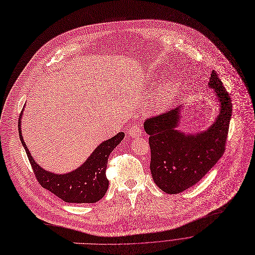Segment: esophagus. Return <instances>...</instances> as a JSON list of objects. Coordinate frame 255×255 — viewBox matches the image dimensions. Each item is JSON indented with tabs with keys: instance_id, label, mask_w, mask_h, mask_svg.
Wrapping results in <instances>:
<instances>
[{
	"instance_id": "34e87169",
	"label": "esophagus",
	"mask_w": 255,
	"mask_h": 255,
	"mask_svg": "<svg viewBox=\"0 0 255 255\" xmlns=\"http://www.w3.org/2000/svg\"><path fill=\"white\" fill-rule=\"evenodd\" d=\"M128 132H129V135L132 138H135V137H138V136H141L142 128L139 125H133V126L130 127Z\"/></svg>"
}]
</instances>
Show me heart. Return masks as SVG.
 Here are the masks:
<instances>
[{
  "label": "heart",
  "instance_id": "b5f03b06",
  "mask_svg": "<svg viewBox=\"0 0 255 255\" xmlns=\"http://www.w3.org/2000/svg\"><path fill=\"white\" fill-rule=\"evenodd\" d=\"M166 98H167V97H165V95H164V96H161V97H159V98L157 99L156 103H157V104H159V105H160V104H165V102H166Z\"/></svg>",
  "mask_w": 255,
  "mask_h": 255
}]
</instances>
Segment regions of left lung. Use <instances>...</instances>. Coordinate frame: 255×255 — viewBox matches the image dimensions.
I'll return each instance as SVG.
<instances>
[{
    "label": "left lung",
    "mask_w": 255,
    "mask_h": 255,
    "mask_svg": "<svg viewBox=\"0 0 255 255\" xmlns=\"http://www.w3.org/2000/svg\"><path fill=\"white\" fill-rule=\"evenodd\" d=\"M208 86L215 89L221 111L206 131L185 135L176 130L181 108L152 116L144 122L145 132L149 135L150 172L154 183L166 193L177 194L192 187L225 152L232 100L215 70Z\"/></svg>",
    "instance_id": "left-lung-1"
}]
</instances>
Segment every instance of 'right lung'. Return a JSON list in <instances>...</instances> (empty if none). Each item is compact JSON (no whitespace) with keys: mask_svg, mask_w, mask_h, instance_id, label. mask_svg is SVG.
<instances>
[{"mask_svg":"<svg viewBox=\"0 0 255 255\" xmlns=\"http://www.w3.org/2000/svg\"><path fill=\"white\" fill-rule=\"evenodd\" d=\"M20 126V121H18L19 138L41 187L48 189L65 202L71 203H95L105 196L109 187V180L106 176L108 158L113 149L122 141L125 136L123 132L101 143L77 170L65 175H57L44 171L33 160L23 141Z\"/></svg>","mask_w":255,"mask_h":255,"instance_id":"obj_1","label":"right lung"}]
</instances>
